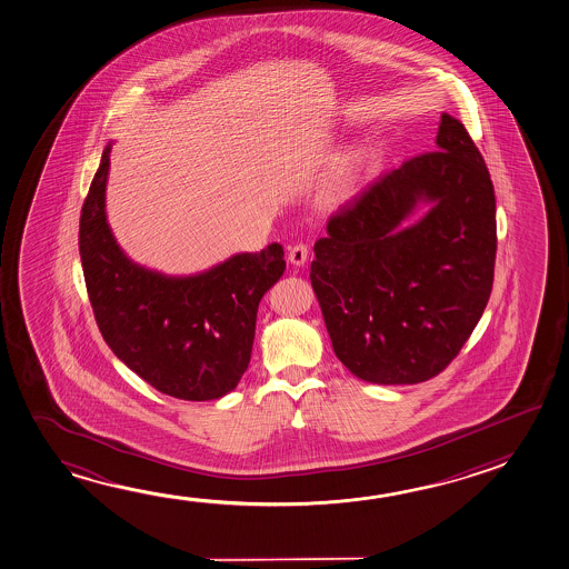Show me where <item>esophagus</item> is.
Here are the masks:
<instances>
[{"label": "esophagus", "instance_id": "34e87169", "mask_svg": "<svg viewBox=\"0 0 569 569\" xmlns=\"http://www.w3.org/2000/svg\"><path fill=\"white\" fill-rule=\"evenodd\" d=\"M309 259V247L305 244V242H299V244H295V247H290L289 251V260L290 264H295V267H302L305 262Z\"/></svg>", "mask_w": 569, "mask_h": 569}]
</instances>
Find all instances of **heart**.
I'll return each mask as SVG.
<instances>
[{
    "label": "heart",
    "instance_id": "heart-1",
    "mask_svg": "<svg viewBox=\"0 0 569 569\" xmlns=\"http://www.w3.org/2000/svg\"><path fill=\"white\" fill-rule=\"evenodd\" d=\"M350 187H352V171L348 167H340L337 173L332 174L330 183H328L325 199L328 202L340 201L342 197H347Z\"/></svg>",
    "mask_w": 569,
    "mask_h": 569
}]
</instances>
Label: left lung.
I'll return each instance as SVG.
<instances>
[{
  "mask_svg": "<svg viewBox=\"0 0 569 569\" xmlns=\"http://www.w3.org/2000/svg\"><path fill=\"white\" fill-rule=\"evenodd\" d=\"M436 149L328 219L310 282L338 360L372 385H418L458 357L490 299L496 194L466 127L442 113ZM420 201L431 211L401 222Z\"/></svg>",
  "mask_w": 569,
  "mask_h": 569,
  "instance_id": "1",
  "label": "left lung"
}]
</instances>
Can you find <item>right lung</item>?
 Returning <instances> with one entry per match:
<instances>
[{"mask_svg": "<svg viewBox=\"0 0 569 569\" xmlns=\"http://www.w3.org/2000/svg\"><path fill=\"white\" fill-rule=\"evenodd\" d=\"M107 144L79 219V254L97 327L121 362L163 395L214 400L251 362L257 310L287 269L272 242L193 277H164L127 259L107 224Z\"/></svg>", "mask_w": 569, "mask_h": 569, "instance_id": "right-lung-1", "label": "right lung"}]
</instances>
